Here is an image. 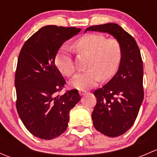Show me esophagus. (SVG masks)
I'll use <instances>...</instances> for the list:
<instances>
[{
    "mask_svg": "<svg viewBox=\"0 0 157 157\" xmlns=\"http://www.w3.org/2000/svg\"><path fill=\"white\" fill-rule=\"evenodd\" d=\"M86 93V90H79V93H80V96H83V95H84Z\"/></svg>",
    "mask_w": 157,
    "mask_h": 157,
    "instance_id": "34e87169",
    "label": "esophagus"
}]
</instances>
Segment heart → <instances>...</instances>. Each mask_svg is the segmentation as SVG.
<instances>
[{
  "label": "heart",
  "mask_w": 157,
  "mask_h": 157,
  "mask_svg": "<svg viewBox=\"0 0 157 157\" xmlns=\"http://www.w3.org/2000/svg\"><path fill=\"white\" fill-rule=\"evenodd\" d=\"M75 46L90 55V59L87 71L78 73L71 81V86L85 90L96 86L101 78L108 80L115 75L121 60V45L116 39H106L102 34H87L80 38ZM55 64L67 77H71L75 72L74 62L67 47H62L58 52Z\"/></svg>",
  "instance_id": "obj_1"
}]
</instances>
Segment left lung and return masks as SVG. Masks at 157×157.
I'll return each instance as SVG.
<instances>
[{"instance_id": "obj_1", "label": "left lung", "mask_w": 157, "mask_h": 157, "mask_svg": "<svg viewBox=\"0 0 157 157\" xmlns=\"http://www.w3.org/2000/svg\"><path fill=\"white\" fill-rule=\"evenodd\" d=\"M86 31L113 36L121 48L118 71L110 80L94 91L96 105L92 113L93 125L102 134L115 137L134 124L144 99L143 61L134 38L116 23L90 26Z\"/></svg>"}]
</instances>
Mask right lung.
Wrapping results in <instances>:
<instances>
[{"label":"right lung","mask_w":157,"mask_h":157,"mask_svg":"<svg viewBox=\"0 0 157 157\" xmlns=\"http://www.w3.org/2000/svg\"><path fill=\"white\" fill-rule=\"evenodd\" d=\"M81 29L45 26L26 41L15 74L17 109L35 137L51 140L67 129L71 109L80 100L77 90L58 94L66 83L55 60L62 44Z\"/></svg>","instance_id":"right-lung-1"}]
</instances>
